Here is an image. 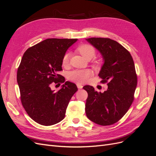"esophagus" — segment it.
<instances>
[{
  "mask_svg": "<svg viewBox=\"0 0 156 156\" xmlns=\"http://www.w3.org/2000/svg\"><path fill=\"white\" fill-rule=\"evenodd\" d=\"M77 87L78 88H80V89H81V88L83 87V86L82 85V84H79V83H77Z\"/></svg>",
  "mask_w": 156,
  "mask_h": 156,
  "instance_id": "obj_1",
  "label": "esophagus"
}]
</instances>
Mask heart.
<instances>
[{
    "mask_svg": "<svg viewBox=\"0 0 156 156\" xmlns=\"http://www.w3.org/2000/svg\"><path fill=\"white\" fill-rule=\"evenodd\" d=\"M77 51L84 58L90 60L94 57L96 55V50L94 47L90 44H82L77 47ZM70 53H66L63 56L62 64L63 66H66L69 62ZM96 64H98V62H96ZM92 72L90 69H77L70 72L68 73V78L71 81L78 83H85L89 77L91 76Z\"/></svg>",
    "mask_w": 156,
    "mask_h": 156,
    "instance_id": "b5f03b06",
    "label": "heart"
}]
</instances>
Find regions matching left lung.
Segmentation results:
<instances>
[{
    "instance_id": "obj_1",
    "label": "left lung",
    "mask_w": 156,
    "mask_h": 156,
    "mask_svg": "<svg viewBox=\"0 0 156 156\" xmlns=\"http://www.w3.org/2000/svg\"><path fill=\"white\" fill-rule=\"evenodd\" d=\"M87 41L97 49L104 60L99 77L107 83L104 92L92 86L83 89L88 93L85 111L88 119L101 126L112 125L120 120L134 100L137 77L133 58L117 41L105 37H91Z\"/></svg>"
}]
</instances>
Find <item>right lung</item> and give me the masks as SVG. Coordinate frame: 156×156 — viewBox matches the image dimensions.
I'll return each instance as SVG.
<instances>
[{
    "mask_svg": "<svg viewBox=\"0 0 156 156\" xmlns=\"http://www.w3.org/2000/svg\"><path fill=\"white\" fill-rule=\"evenodd\" d=\"M77 39L49 38L28 49L17 69V81L21 101L27 114L43 126L57 124L65 117L71 98L77 91L76 84L58 74L62 60ZM65 83L57 93L52 83Z\"/></svg>",
    "mask_w": 156,
    "mask_h": 156,
    "instance_id": "1",
    "label": "right lung"
}]
</instances>
